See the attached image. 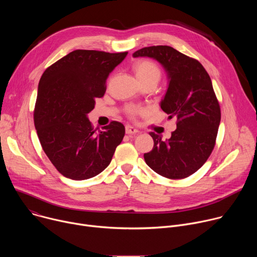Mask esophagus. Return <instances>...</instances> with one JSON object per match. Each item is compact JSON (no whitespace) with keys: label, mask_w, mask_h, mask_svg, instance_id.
Returning <instances> with one entry per match:
<instances>
[{"label":"esophagus","mask_w":257,"mask_h":257,"mask_svg":"<svg viewBox=\"0 0 257 257\" xmlns=\"http://www.w3.org/2000/svg\"><path fill=\"white\" fill-rule=\"evenodd\" d=\"M139 131L136 129V128H134V127H132V126H126V133L128 134V135H131V134H136V133H138Z\"/></svg>","instance_id":"1"}]
</instances>
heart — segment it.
<instances>
[{"mask_svg":"<svg viewBox=\"0 0 257 257\" xmlns=\"http://www.w3.org/2000/svg\"><path fill=\"white\" fill-rule=\"evenodd\" d=\"M134 69L139 80H145V79H151V78H156L160 80L161 70L158 67V65L152 61H149V60L139 61L135 64ZM143 109L140 107H130L128 109V113L130 116L134 117L135 115L141 113Z\"/></svg>","mask_w":257,"mask_h":257,"instance_id":"b5f03b06","label":"heart"}]
</instances>
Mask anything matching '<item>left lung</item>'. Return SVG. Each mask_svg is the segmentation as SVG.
I'll return each mask as SVG.
<instances>
[{
    "label": "left lung",
    "instance_id": "left-lung-1",
    "mask_svg": "<svg viewBox=\"0 0 257 257\" xmlns=\"http://www.w3.org/2000/svg\"><path fill=\"white\" fill-rule=\"evenodd\" d=\"M134 58L157 60L168 74V89L160 105L169 118H177L170 139L151 132L154 149L144 154L148 166L169 179H183L199 170L210 156L221 122V108L210 77L195 59L169 46L143 48Z\"/></svg>",
    "mask_w": 257,
    "mask_h": 257
}]
</instances>
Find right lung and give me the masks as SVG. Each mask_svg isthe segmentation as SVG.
<instances>
[{
  "mask_svg": "<svg viewBox=\"0 0 257 257\" xmlns=\"http://www.w3.org/2000/svg\"><path fill=\"white\" fill-rule=\"evenodd\" d=\"M124 53L76 50L46 69L39 83L34 126L42 148L66 178L86 180L112 161L125 135L122 123L112 121L96 133L87 114L105 92V81Z\"/></svg>",
  "mask_w": 257,
  "mask_h": 257,
  "instance_id": "obj_1",
  "label": "right lung"
}]
</instances>
